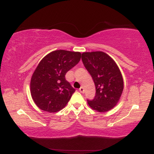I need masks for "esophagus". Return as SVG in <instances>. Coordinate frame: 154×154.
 I'll return each mask as SVG.
<instances>
[{"label":"esophagus","instance_id":"obj_1","mask_svg":"<svg viewBox=\"0 0 154 154\" xmlns=\"http://www.w3.org/2000/svg\"><path fill=\"white\" fill-rule=\"evenodd\" d=\"M79 92H80L81 93H83L85 92V89H84V88L83 87H81L80 88H79Z\"/></svg>","mask_w":154,"mask_h":154}]
</instances>
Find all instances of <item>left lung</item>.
<instances>
[{"instance_id":"8db88e82","label":"left lung","mask_w":154,"mask_h":154,"mask_svg":"<svg viewBox=\"0 0 154 154\" xmlns=\"http://www.w3.org/2000/svg\"><path fill=\"white\" fill-rule=\"evenodd\" d=\"M83 64L94 81L95 98L88 100L89 106L98 112H106L119 101L124 89L123 77L114 60L103 51L84 52Z\"/></svg>"}]
</instances>
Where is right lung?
<instances>
[{
	"label": "right lung",
	"instance_id": "1",
	"mask_svg": "<svg viewBox=\"0 0 154 154\" xmlns=\"http://www.w3.org/2000/svg\"><path fill=\"white\" fill-rule=\"evenodd\" d=\"M80 58L79 52L56 50L40 61L30 80L32 98L39 109L55 113L66 106L75 90L65 75Z\"/></svg>",
	"mask_w": 154,
	"mask_h": 154
}]
</instances>
